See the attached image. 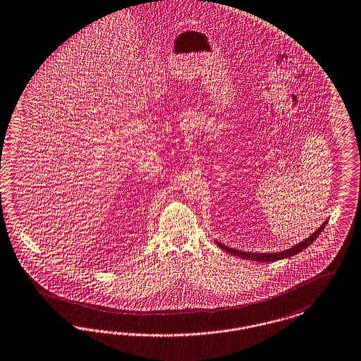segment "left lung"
<instances>
[{"instance_id":"1","label":"left lung","mask_w":361,"mask_h":361,"mask_svg":"<svg viewBox=\"0 0 361 361\" xmlns=\"http://www.w3.org/2000/svg\"><path fill=\"white\" fill-rule=\"evenodd\" d=\"M328 221H324V224H321V227L318 228L317 231L314 233H312L307 239H305L301 243H298L297 245H293L291 248H288L282 252H245V251H239V250H235V248H230L227 245H221V243H217V245L224 250L226 252L235 255V257H239V258H243V259L255 260V262H275V260L285 259V258H290V257H294L295 254L303 251L306 247L312 245L316 239H317L318 235L322 232V230L325 228Z\"/></svg>"}]
</instances>
